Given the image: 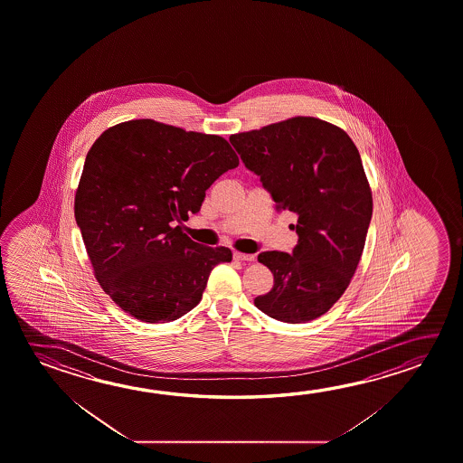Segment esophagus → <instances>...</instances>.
<instances>
[{
    "mask_svg": "<svg viewBox=\"0 0 463 463\" xmlns=\"http://www.w3.org/2000/svg\"><path fill=\"white\" fill-rule=\"evenodd\" d=\"M234 260H237V261H253L255 257L247 255V253H241V251H234Z\"/></svg>",
    "mask_w": 463,
    "mask_h": 463,
    "instance_id": "esophagus-1",
    "label": "esophagus"
}]
</instances>
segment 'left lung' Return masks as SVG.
Wrapping results in <instances>:
<instances>
[{"label":"left lung","mask_w":463,"mask_h":463,"mask_svg":"<svg viewBox=\"0 0 463 463\" xmlns=\"http://www.w3.org/2000/svg\"><path fill=\"white\" fill-rule=\"evenodd\" d=\"M229 142L276 208L297 218L292 253L258 255L274 286L255 307L292 325L319 318L349 288L372 221V189L355 144L341 128L310 116L234 134Z\"/></svg>","instance_id":"1"}]
</instances>
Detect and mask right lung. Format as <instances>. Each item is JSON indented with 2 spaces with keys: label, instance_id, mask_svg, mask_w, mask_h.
I'll return each instance as SVG.
<instances>
[{
  "label": "right lung",
  "instance_id": "add662e5",
  "mask_svg": "<svg viewBox=\"0 0 463 463\" xmlns=\"http://www.w3.org/2000/svg\"><path fill=\"white\" fill-rule=\"evenodd\" d=\"M237 166L226 138L153 119L116 124L91 145L74 214L93 274L122 311L169 323L197 307L213 268L232 251L194 242L181 221Z\"/></svg>",
  "mask_w": 463,
  "mask_h": 463
}]
</instances>
